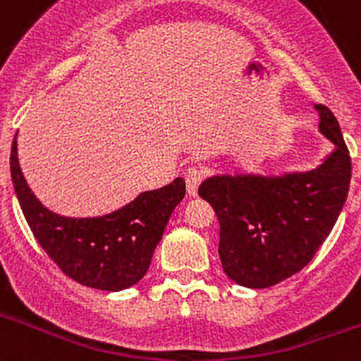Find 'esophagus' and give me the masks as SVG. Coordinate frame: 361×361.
I'll return each mask as SVG.
<instances>
[{
    "mask_svg": "<svg viewBox=\"0 0 361 361\" xmlns=\"http://www.w3.org/2000/svg\"><path fill=\"white\" fill-rule=\"evenodd\" d=\"M184 178H186L188 193L195 197L197 191H199L200 183H202V178H204L202 170H199V168H195V166H191V168H188L186 170V173H184Z\"/></svg>",
    "mask_w": 361,
    "mask_h": 361,
    "instance_id": "1",
    "label": "esophagus"
}]
</instances>
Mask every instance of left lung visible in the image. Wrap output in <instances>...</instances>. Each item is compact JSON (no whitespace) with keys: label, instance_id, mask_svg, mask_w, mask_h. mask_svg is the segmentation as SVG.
Listing matches in <instances>:
<instances>
[{"label":"left lung","instance_id":"left-lung-1","mask_svg":"<svg viewBox=\"0 0 361 361\" xmlns=\"http://www.w3.org/2000/svg\"><path fill=\"white\" fill-rule=\"evenodd\" d=\"M320 132L334 152L311 171L280 177L235 173L206 178L199 195L220 224L219 257L238 286L271 288L304 269L345 204L350 157L333 111L317 104Z\"/></svg>","mask_w":361,"mask_h":361}]
</instances>
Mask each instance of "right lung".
Wrapping results in <instances>:
<instances>
[{
    "label": "right lung",
    "mask_w": 361,
    "mask_h": 361,
    "mask_svg": "<svg viewBox=\"0 0 361 361\" xmlns=\"http://www.w3.org/2000/svg\"><path fill=\"white\" fill-rule=\"evenodd\" d=\"M16 137L11 152L12 184L21 212L44 253L66 276L86 288L121 291L139 282L152 264L171 213L184 199L183 178L145 191L110 215L70 219L47 209L32 193L19 168Z\"/></svg>",
    "instance_id": "right-lung-1"
}]
</instances>
